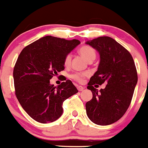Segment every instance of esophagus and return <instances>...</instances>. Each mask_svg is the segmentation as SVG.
<instances>
[{
	"instance_id": "esophagus-1",
	"label": "esophagus",
	"mask_w": 148,
	"mask_h": 148,
	"mask_svg": "<svg viewBox=\"0 0 148 148\" xmlns=\"http://www.w3.org/2000/svg\"><path fill=\"white\" fill-rule=\"evenodd\" d=\"M84 88H85L84 87L81 86H77V89H78V91H79V92H82V91H83Z\"/></svg>"
}]
</instances>
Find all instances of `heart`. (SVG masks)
I'll use <instances>...</instances> for the list:
<instances>
[{
    "label": "heart",
    "instance_id": "1",
    "mask_svg": "<svg viewBox=\"0 0 148 148\" xmlns=\"http://www.w3.org/2000/svg\"><path fill=\"white\" fill-rule=\"evenodd\" d=\"M79 53L85 60L89 62H92L96 58L95 50L89 45L82 46L79 49ZM71 55H66V56L65 57V60H64V65L65 66H69L71 64ZM87 75H88V74H86V73H76V74L71 75V78L76 80V81L81 83V82H83L84 77H86Z\"/></svg>",
    "mask_w": 148,
    "mask_h": 148
}]
</instances>
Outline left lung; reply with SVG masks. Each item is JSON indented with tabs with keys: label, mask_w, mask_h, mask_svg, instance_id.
I'll use <instances>...</instances> for the list:
<instances>
[{
	"label": "left lung",
	"mask_w": 148,
	"mask_h": 148,
	"mask_svg": "<svg viewBox=\"0 0 148 148\" xmlns=\"http://www.w3.org/2000/svg\"><path fill=\"white\" fill-rule=\"evenodd\" d=\"M100 54V64L88 83L93 97L86 103L87 116L98 125L119 121L127 110L133 98L138 75L134 60L127 50L115 39L101 36L88 41ZM105 83L98 91L99 85Z\"/></svg>",
	"instance_id": "1"
}]
</instances>
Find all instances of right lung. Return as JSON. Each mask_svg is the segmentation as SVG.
Wrapping results in <instances>:
<instances>
[{
  "label": "right lung",
  "mask_w": 148,
  "mask_h": 148,
  "mask_svg": "<svg viewBox=\"0 0 148 148\" xmlns=\"http://www.w3.org/2000/svg\"><path fill=\"white\" fill-rule=\"evenodd\" d=\"M80 43L51 36L42 37L21 51L13 70L15 95L24 111L42 124L53 122L62 115V103L77 93L70 79L54 87L53 76L65 69L66 55Z\"/></svg>",
  "instance_id": "obj_1"
}]
</instances>
